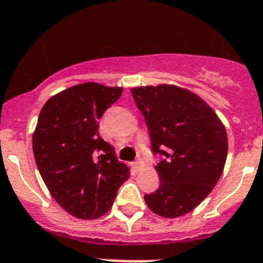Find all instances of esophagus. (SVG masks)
Returning <instances> with one entry per match:
<instances>
[{
	"label": "esophagus",
	"mask_w": 263,
	"mask_h": 263,
	"mask_svg": "<svg viewBox=\"0 0 263 263\" xmlns=\"http://www.w3.org/2000/svg\"><path fill=\"white\" fill-rule=\"evenodd\" d=\"M143 166H144V162L143 161H136V162H134V163H132V168H134L135 171H139V170H141V168H143Z\"/></svg>",
	"instance_id": "1"
}]
</instances>
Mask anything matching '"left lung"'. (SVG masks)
I'll list each match as a JSON object with an SVG mask.
<instances>
[{
  "label": "left lung",
  "mask_w": 263,
  "mask_h": 263,
  "mask_svg": "<svg viewBox=\"0 0 263 263\" xmlns=\"http://www.w3.org/2000/svg\"><path fill=\"white\" fill-rule=\"evenodd\" d=\"M151 132L159 188L145 195L156 214L176 218L193 210L213 191L227 158V134L214 110L197 95L175 85L131 89Z\"/></svg>",
  "instance_id": "8db88e82"
}]
</instances>
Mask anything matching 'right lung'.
<instances>
[{
    "instance_id": "add662e5",
    "label": "right lung",
    "mask_w": 263,
    "mask_h": 263,
    "mask_svg": "<svg viewBox=\"0 0 263 263\" xmlns=\"http://www.w3.org/2000/svg\"><path fill=\"white\" fill-rule=\"evenodd\" d=\"M123 88L73 85L49 98L37 119L32 148L49 192L80 219L109 212L129 168L98 132V122Z\"/></svg>"
}]
</instances>
